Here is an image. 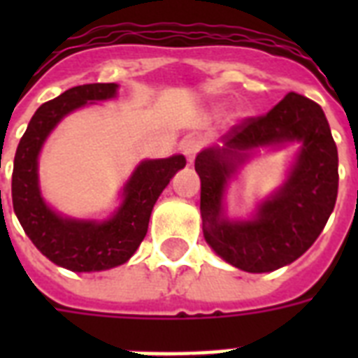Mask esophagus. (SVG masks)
Listing matches in <instances>:
<instances>
[{
	"instance_id": "1",
	"label": "esophagus",
	"mask_w": 358,
	"mask_h": 358,
	"mask_svg": "<svg viewBox=\"0 0 358 358\" xmlns=\"http://www.w3.org/2000/svg\"><path fill=\"white\" fill-rule=\"evenodd\" d=\"M199 150H201V141L199 139H185L184 143H182V152H184V156L187 157V162L189 163L195 159Z\"/></svg>"
}]
</instances>
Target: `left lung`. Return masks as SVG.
<instances>
[{
    "instance_id": "left-lung-1",
    "label": "left lung",
    "mask_w": 358,
    "mask_h": 358,
    "mask_svg": "<svg viewBox=\"0 0 358 358\" xmlns=\"http://www.w3.org/2000/svg\"><path fill=\"white\" fill-rule=\"evenodd\" d=\"M297 142L300 150L285 184L257 207L250 220H229L224 193L260 148ZM201 176L202 232L230 266L269 273L305 255L322 234L338 195V150L323 109L288 92L267 115L247 119L195 159Z\"/></svg>"
}]
</instances>
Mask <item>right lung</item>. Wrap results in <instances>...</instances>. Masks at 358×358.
I'll list each match as a JSON object with an SVG mask.
<instances>
[{
    "mask_svg": "<svg viewBox=\"0 0 358 358\" xmlns=\"http://www.w3.org/2000/svg\"><path fill=\"white\" fill-rule=\"evenodd\" d=\"M117 83L72 87L36 109L16 148L13 169V208L36 249L53 264L76 273L106 271L134 256L145 239L152 208L185 157L141 162L122 187V202L108 219H76L48 206L38 184V156L55 126L87 103L117 96Z\"/></svg>",
    "mask_w": 358,
    "mask_h": 358,
    "instance_id": "add662e5",
    "label": "right lung"
}]
</instances>
